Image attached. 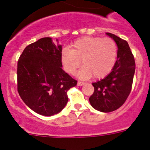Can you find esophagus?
<instances>
[{
    "label": "esophagus",
    "instance_id": "obj_1",
    "mask_svg": "<svg viewBox=\"0 0 150 150\" xmlns=\"http://www.w3.org/2000/svg\"><path fill=\"white\" fill-rule=\"evenodd\" d=\"M77 85H78V86H83V85H85V83H83V82L78 81V82H77Z\"/></svg>",
    "mask_w": 150,
    "mask_h": 150
}]
</instances>
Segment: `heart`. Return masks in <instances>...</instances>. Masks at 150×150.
Masks as SVG:
<instances>
[{
	"mask_svg": "<svg viewBox=\"0 0 150 150\" xmlns=\"http://www.w3.org/2000/svg\"><path fill=\"white\" fill-rule=\"evenodd\" d=\"M117 46L109 38H83L72 45L71 50L64 49L61 52V61L64 70L69 74L77 73L80 79H101L112 71L116 62Z\"/></svg>",
	"mask_w": 150,
	"mask_h": 150,
	"instance_id": "heart-1",
	"label": "heart"
}]
</instances>
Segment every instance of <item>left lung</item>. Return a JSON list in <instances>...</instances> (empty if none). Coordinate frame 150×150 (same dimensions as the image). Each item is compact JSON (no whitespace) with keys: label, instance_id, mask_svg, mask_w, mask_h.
<instances>
[{"label":"left lung","instance_id":"1","mask_svg":"<svg viewBox=\"0 0 150 150\" xmlns=\"http://www.w3.org/2000/svg\"><path fill=\"white\" fill-rule=\"evenodd\" d=\"M117 45V60L112 71L105 78L92 83L94 93L89 98L93 108L110 112L120 108L132 90L135 72L134 58L126 40L107 33Z\"/></svg>","mask_w":150,"mask_h":150}]
</instances>
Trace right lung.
Listing matches in <instances>:
<instances>
[{"label":"right lung","mask_w":150,"mask_h":150,"mask_svg":"<svg viewBox=\"0 0 150 150\" xmlns=\"http://www.w3.org/2000/svg\"><path fill=\"white\" fill-rule=\"evenodd\" d=\"M61 45L43 38L26 46L17 64V88L25 104L42 116L59 113L77 81L62 70Z\"/></svg>","instance_id":"add662e5"}]
</instances>
